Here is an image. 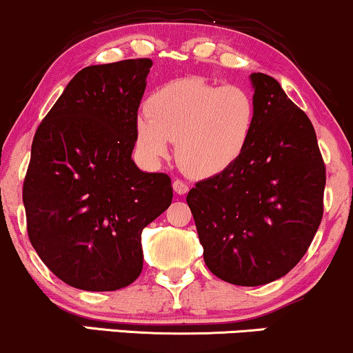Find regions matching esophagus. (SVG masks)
<instances>
[{
	"mask_svg": "<svg viewBox=\"0 0 353 353\" xmlns=\"http://www.w3.org/2000/svg\"><path fill=\"white\" fill-rule=\"evenodd\" d=\"M172 188H174V192L179 194V196H184V194L189 192V185L185 184L182 179H176L172 182Z\"/></svg>",
	"mask_w": 353,
	"mask_h": 353,
	"instance_id": "esophagus-1",
	"label": "esophagus"
}]
</instances>
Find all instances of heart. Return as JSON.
<instances>
[{"mask_svg": "<svg viewBox=\"0 0 353 353\" xmlns=\"http://www.w3.org/2000/svg\"><path fill=\"white\" fill-rule=\"evenodd\" d=\"M255 103L241 86H216L199 76L164 84L136 119V149L159 163L176 143V159L189 176L212 177L232 168L252 137Z\"/></svg>", "mask_w": 353, "mask_h": 353, "instance_id": "1", "label": "heart"}]
</instances>
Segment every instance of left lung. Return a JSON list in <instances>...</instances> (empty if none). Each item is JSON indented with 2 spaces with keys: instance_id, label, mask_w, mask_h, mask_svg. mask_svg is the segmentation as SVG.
I'll return each instance as SVG.
<instances>
[{
  "instance_id": "obj_1",
  "label": "left lung",
  "mask_w": 353,
  "mask_h": 353,
  "mask_svg": "<svg viewBox=\"0 0 353 353\" xmlns=\"http://www.w3.org/2000/svg\"><path fill=\"white\" fill-rule=\"evenodd\" d=\"M255 123L232 168L188 194L204 262L234 285L281 279L309 249L323 216L325 164L310 119L281 84L250 74Z\"/></svg>"
}]
</instances>
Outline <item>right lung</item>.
Returning a JSON list of instances; mask_svg holds the SVG:
<instances>
[{"label":"right lung","mask_w":353,"mask_h":353,"mask_svg":"<svg viewBox=\"0 0 353 353\" xmlns=\"http://www.w3.org/2000/svg\"><path fill=\"white\" fill-rule=\"evenodd\" d=\"M149 58L81 70L36 129L23 184L31 245L81 290L129 285L143 270L141 232L172 202L171 177L131 159Z\"/></svg>","instance_id":"1"}]
</instances>
